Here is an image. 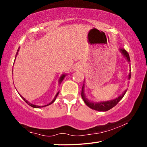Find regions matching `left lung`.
Here are the masks:
<instances>
[{
  "instance_id": "left-lung-1",
  "label": "left lung",
  "mask_w": 147,
  "mask_h": 147,
  "mask_svg": "<svg viewBox=\"0 0 147 147\" xmlns=\"http://www.w3.org/2000/svg\"><path fill=\"white\" fill-rule=\"evenodd\" d=\"M119 52L121 53V54L123 55V57L127 59V62L129 63V65L131 66V64H130L131 60H130V58H129V55L128 54V52H127L125 50H124V49H120ZM131 72H129L128 75L129 80L131 79ZM127 91V89H125V91L122 93V94L114 99L109 100V101H107L94 102V101L89 100L86 96V94H85V80H84V85H83L82 89V97L83 100H84V101L85 102V103H86L89 108H91V109L98 111H107L111 109V108L115 107V106L122 99L123 97H124L125 94L126 93Z\"/></svg>"
}]
</instances>
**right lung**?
Wrapping results in <instances>:
<instances>
[{
	"mask_svg": "<svg viewBox=\"0 0 147 147\" xmlns=\"http://www.w3.org/2000/svg\"><path fill=\"white\" fill-rule=\"evenodd\" d=\"M19 49H20V47L18 48V50H17V52H16V57H15V59H16V56H17V55H18V52H19ZM15 61V60H14ZM66 75L67 74H62V75H61V76H60V78H59V81H58V83H59V84H60L61 82H62V81L63 80V79H64V78L65 77V76H66ZM59 91H58V93H56V95H55V97H54V99L52 100V101L50 102V103H49L48 104H47V105H43V106H38V105H34V104H32V103H30L29 101H28L27 100L25 99V98H24V97H23L22 95H21L20 94H19L20 95V96L22 97V98L23 99V100H24V101L26 102V103L28 104V105H29L30 106H31V107H34V108H40V107H46V106H48V105H51V104L52 103H54V102L56 101V97H57V96H58V95L59 94Z\"/></svg>",
	"mask_w": 147,
	"mask_h": 147,
	"instance_id": "add662e5",
	"label": "right lung"
}]
</instances>
